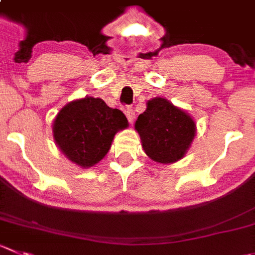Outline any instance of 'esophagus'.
I'll list each match as a JSON object with an SVG mask.
<instances>
[{"mask_svg": "<svg viewBox=\"0 0 255 255\" xmlns=\"http://www.w3.org/2000/svg\"><path fill=\"white\" fill-rule=\"evenodd\" d=\"M125 115H126V118H128V120H129L130 123H134L135 113H134V110H132L131 108L126 109V110H125Z\"/></svg>", "mask_w": 255, "mask_h": 255, "instance_id": "obj_1", "label": "esophagus"}]
</instances>
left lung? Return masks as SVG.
Segmentation results:
<instances>
[{
  "mask_svg": "<svg viewBox=\"0 0 255 255\" xmlns=\"http://www.w3.org/2000/svg\"><path fill=\"white\" fill-rule=\"evenodd\" d=\"M145 154L155 162L173 164L185 156L196 135V124L183 109L164 98L151 99L135 123Z\"/></svg>",
  "mask_w": 255,
  "mask_h": 255,
  "instance_id": "obj_1",
  "label": "left lung"
}]
</instances>
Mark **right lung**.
<instances>
[{"label":"right lung","instance_id":"add662e5","mask_svg":"<svg viewBox=\"0 0 255 255\" xmlns=\"http://www.w3.org/2000/svg\"><path fill=\"white\" fill-rule=\"evenodd\" d=\"M128 126L123 111L109 108L103 99L86 96L66 104L59 111L52 134L62 154L86 169L105 157L116 132Z\"/></svg>","mask_w":255,"mask_h":255}]
</instances>
